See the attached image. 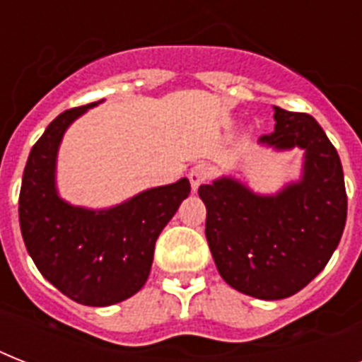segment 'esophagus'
Returning <instances> with one entry per match:
<instances>
[{
	"mask_svg": "<svg viewBox=\"0 0 362 362\" xmlns=\"http://www.w3.org/2000/svg\"><path fill=\"white\" fill-rule=\"evenodd\" d=\"M210 176H212V167L209 163L193 165L192 170H189V182H192L193 192H197V187L209 180Z\"/></svg>",
	"mask_w": 362,
	"mask_h": 362,
	"instance_id": "34e87169",
	"label": "esophagus"
}]
</instances>
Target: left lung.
<instances>
[{
  "mask_svg": "<svg viewBox=\"0 0 362 362\" xmlns=\"http://www.w3.org/2000/svg\"><path fill=\"white\" fill-rule=\"evenodd\" d=\"M274 120V131L259 142L276 150L303 148L300 180L276 195L253 193L227 176L199 187L218 272L237 291L263 300L308 286L337 250L348 216L342 163L321 125L280 107Z\"/></svg>",
  "mask_w": 362,
  "mask_h": 362,
  "instance_id": "8db88e82",
  "label": "left lung"
}]
</instances>
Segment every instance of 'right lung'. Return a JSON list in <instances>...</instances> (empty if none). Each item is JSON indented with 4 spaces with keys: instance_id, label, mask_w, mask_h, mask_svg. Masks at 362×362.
Wrapping results in <instances>:
<instances>
[{
    "instance_id": "obj_1",
    "label": "right lung",
    "mask_w": 362,
    "mask_h": 362,
    "mask_svg": "<svg viewBox=\"0 0 362 362\" xmlns=\"http://www.w3.org/2000/svg\"><path fill=\"white\" fill-rule=\"evenodd\" d=\"M95 105L62 112L33 144L22 176L18 218L28 253L54 287L78 304L110 306L146 284L159 233L192 187L180 178L105 210L65 203L56 189L59 142Z\"/></svg>"
}]
</instances>
